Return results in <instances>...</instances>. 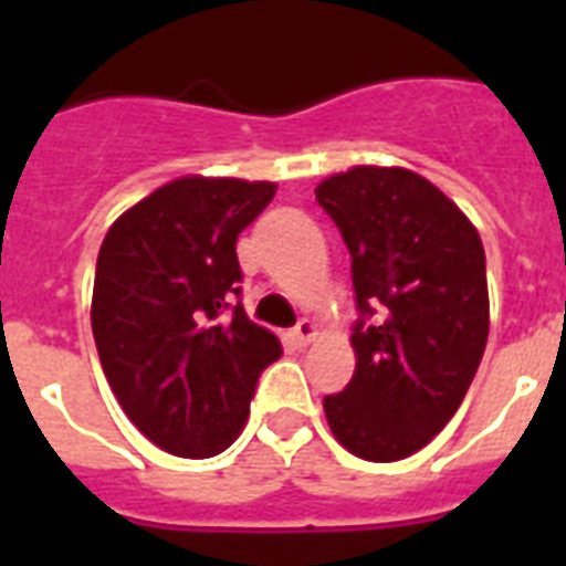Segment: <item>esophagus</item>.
<instances>
[{"label":"esophagus","instance_id":"34e87169","mask_svg":"<svg viewBox=\"0 0 566 566\" xmlns=\"http://www.w3.org/2000/svg\"><path fill=\"white\" fill-rule=\"evenodd\" d=\"M292 337H294V343H297L300 348H303V345H308L314 337H317V328H314L312 319H300L297 326H294Z\"/></svg>","mask_w":566,"mask_h":566}]
</instances>
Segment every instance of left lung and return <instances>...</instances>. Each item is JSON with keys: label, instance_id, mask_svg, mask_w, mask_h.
Listing matches in <instances>:
<instances>
[{"label": "left lung", "instance_id": "1", "mask_svg": "<svg viewBox=\"0 0 566 566\" xmlns=\"http://www.w3.org/2000/svg\"><path fill=\"white\" fill-rule=\"evenodd\" d=\"M314 192L352 254L359 312L357 368L345 391L323 399L326 419L354 457L397 462L451 422L482 363V238L411 169L354 167Z\"/></svg>", "mask_w": 566, "mask_h": 566}]
</instances>
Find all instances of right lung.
Masks as SVG:
<instances>
[{
  "mask_svg": "<svg viewBox=\"0 0 566 566\" xmlns=\"http://www.w3.org/2000/svg\"><path fill=\"white\" fill-rule=\"evenodd\" d=\"M277 187L189 175L109 227L93 283V337L129 422L161 451H227L280 339L240 306L238 234Z\"/></svg>",
  "mask_w": 566,
  "mask_h": 566,
  "instance_id": "add662e5",
  "label": "right lung"
}]
</instances>
